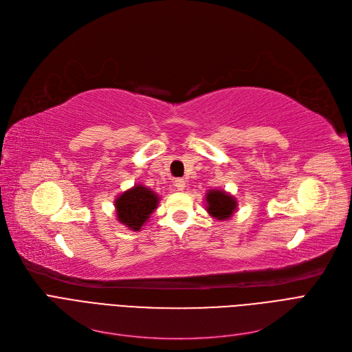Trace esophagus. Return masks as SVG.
<instances>
[{"label":"esophagus","mask_w":352,"mask_h":352,"mask_svg":"<svg viewBox=\"0 0 352 352\" xmlns=\"http://www.w3.org/2000/svg\"><path fill=\"white\" fill-rule=\"evenodd\" d=\"M175 188H177L178 191H184V190H186V181L181 179V178L175 179Z\"/></svg>","instance_id":"esophagus-1"}]
</instances>
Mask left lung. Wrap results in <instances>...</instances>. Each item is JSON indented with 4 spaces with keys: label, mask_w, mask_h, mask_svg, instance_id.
I'll list each match as a JSON object with an SVG mask.
<instances>
[{
    "label": "left lung",
    "mask_w": 352,
    "mask_h": 352,
    "mask_svg": "<svg viewBox=\"0 0 352 352\" xmlns=\"http://www.w3.org/2000/svg\"><path fill=\"white\" fill-rule=\"evenodd\" d=\"M236 206L235 197L224 190L212 188L206 194V210L218 221L230 219L235 212Z\"/></svg>",
    "instance_id": "1"
}]
</instances>
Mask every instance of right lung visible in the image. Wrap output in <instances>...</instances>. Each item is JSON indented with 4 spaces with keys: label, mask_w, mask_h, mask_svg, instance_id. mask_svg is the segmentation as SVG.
<instances>
[{
    "label": "right lung",
    "mask_w": 352,
    "mask_h": 352,
    "mask_svg": "<svg viewBox=\"0 0 352 352\" xmlns=\"http://www.w3.org/2000/svg\"><path fill=\"white\" fill-rule=\"evenodd\" d=\"M158 204L160 197L142 184H135L114 201L118 223L131 231H140Z\"/></svg>",
    "instance_id": "right-lung-1"
}]
</instances>
